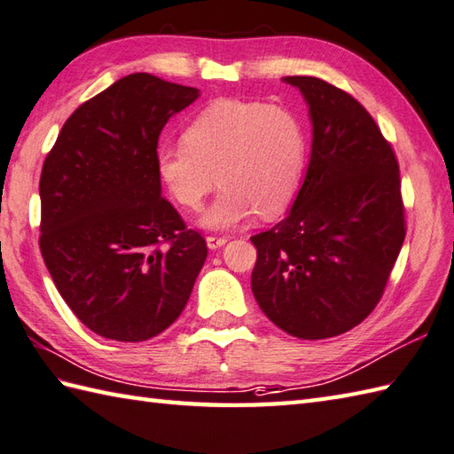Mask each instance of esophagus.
<instances>
[{
  "label": "esophagus",
  "instance_id": "obj_1",
  "mask_svg": "<svg viewBox=\"0 0 454 454\" xmlns=\"http://www.w3.org/2000/svg\"><path fill=\"white\" fill-rule=\"evenodd\" d=\"M206 240H207V247L211 248V251H215V248L223 247L229 239H227V237H214V235H209Z\"/></svg>",
  "mask_w": 454,
  "mask_h": 454
}]
</instances>
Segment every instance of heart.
I'll return each mask as SVG.
<instances>
[{"mask_svg":"<svg viewBox=\"0 0 454 454\" xmlns=\"http://www.w3.org/2000/svg\"><path fill=\"white\" fill-rule=\"evenodd\" d=\"M308 154V125L294 109L225 98L192 119L182 143L160 146L156 172L172 200L193 211L221 184L203 225L229 229L256 211L282 215L301 188Z\"/></svg>","mask_w":454,"mask_h":454,"instance_id":"1","label":"heart"}]
</instances>
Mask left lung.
I'll return each instance as SVG.
<instances>
[{
    "label": "left lung",
    "instance_id": "obj_1",
    "mask_svg": "<svg viewBox=\"0 0 454 454\" xmlns=\"http://www.w3.org/2000/svg\"><path fill=\"white\" fill-rule=\"evenodd\" d=\"M309 106L311 159L290 214L251 237V288L264 316L298 339L356 327L380 301L405 239L392 145L358 101L313 76H286Z\"/></svg>",
    "mask_w": 454,
    "mask_h": 454
}]
</instances>
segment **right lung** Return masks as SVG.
<instances>
[{
    "instance_id": "obj_1",
    "label": "right lung",
    "mask_w": 454,
    "mask_h": 454,
    "mask_svg": "<svg viewBox=\"0 0 454 454\" xmlns=\"http://www.w3.org/2000/svg\"><path fill=\"white\" fill-rule=\"evenodd\" d=\"M200 90L137 72L84 101L46 154L41 253L62 300L98 335L138 343L178 319L207 256L162 198L156 146Z\"/></svg>"
}]
</instances>
